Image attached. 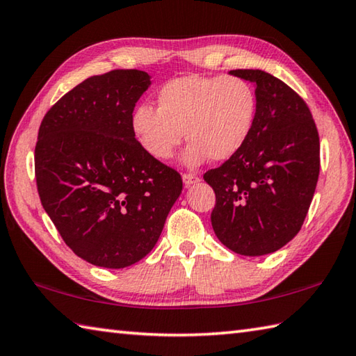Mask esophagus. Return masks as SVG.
I'll return each instance as SVG.
<instances>
[{"mask_svg":"<svg viewBox=\"0 0 356 356\" xmlns=\"http://www.w3.org/2000/svg\"><path fill=\"white\" fill-rule=\"evenodd\" d=\"M184 184L186 185V186H191V185H194V184H197L199 182V177L197 176H194V174H184Z\"/></svg>","mask_w":356,"mask_h":356,"instance_id":"1","label":"esophagus"}]
</instances>
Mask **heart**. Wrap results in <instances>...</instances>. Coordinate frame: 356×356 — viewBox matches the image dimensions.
<instances>
[{
  "instance_id": "b5f03b06",
  "label": "heart",
  "mask_w": 356,
  "mask_h": 356,
  "mask_svg": "<svg viewBox=\"0 0 356 356\" xmlns=\"http://www.w3.org/2000/svg\"><path fill=\"white\" fill-rule=\"evenodd\" d=\"M257 115L253 86L238 76L185 75L159 90L157 109L140 104L131 129L140 148L156 160L170 159L180 142L186 166L234 157L252 136Z\"/></svg>"
}]
</instances>
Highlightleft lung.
<instances>
[{"label":"left lung","instance_id":"1","mask_svg":"<svg viewBox=\"0 0 356 356\" xmlns=\"http://www.w3.org/2000/svg\"><path fill=\"white\" fill-rule=\"evenodd\" d=\"M229 75L253 83L257 115L234 157L204 174L216 194L211 225L242 256L275 253L301 229L319 176V137L293 89L261 69Z\"/></svg>","mask_w":356,"mask_h":356}]
</instances>
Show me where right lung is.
Segmentation results:
<instances>
[{"label":"right lung","mask_w":356,"mask_h":356,"mask_svg":"<svg viewBox=\"0 0 356 356\" xmlns=\"http://www.w3.org/2000/svg\"><path fill=\"white\" fill-rule=\"evenodd\" d=\"M149 86L137 69L89 76L49 109L38 131L41 205L66 245L97 267L143 259L182 193L179 172L132 134V111Z\"/></svg>","instance_id":"obj_1"}]
</instances>
